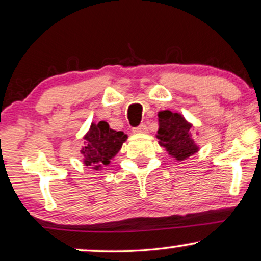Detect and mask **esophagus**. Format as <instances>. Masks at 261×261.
I'll return each instance as SVG.
<instances>
[{
  "instance_id": "1",
  "label": "esophagus",
  "mask_w": 261,
  "mask_h": 261,
  "mask_svg": "<svg viewBox=\"0 0 261 261\" xmlns=\"http://www.w3.org/2000/svg\"><path fill=\"white\" fill-rule=\"evenodd\" d=\"M134 133H147V127L145 123H141L139 127L134 128Z\"/></svg>"
}]
</instances>
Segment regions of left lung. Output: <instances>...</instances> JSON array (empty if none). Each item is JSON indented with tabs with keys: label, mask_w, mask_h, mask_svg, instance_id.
<instances>
[{
	"label": "left lung",
	"mask_w": 261,
	"mask_h": 261,
	"mask_svg": "<svg viewBox=\"0 0 261 261\" xmlns=\"http://www.w3.org/2000/svg\"><path fill=\"white\" fill-rule=\"evenodd\" d=\"M192 124L178 112L163 110L159 112V130L156 138L160 146L176 161H184L198 152L199 147L191 137Z\"/></svg>",
	"instance_id": "left-lung-1"
}]
</instances>
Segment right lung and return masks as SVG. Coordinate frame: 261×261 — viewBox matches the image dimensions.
Here are the masks:
<instances>
[{"mask_svg":"<svg viewBox=\"0 0 261 261\" xmlns=\"http://www.w3.org/2000/svg\"><path fill=\"white\" fill-rule=\"evenodd\" d=\"M127 139V134L111 129L108 122H92L83 137L81 149L83 165L94 170H100L102 166H108L110 160L117 155L122 144Z\"/></svg>","mask_w":261,"mask_h":261,"instance_id":"right-lung-1","label":"right lung"}]
</instances>
